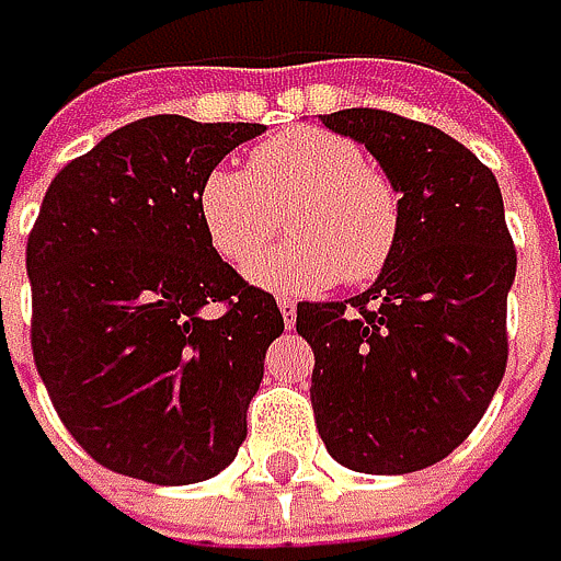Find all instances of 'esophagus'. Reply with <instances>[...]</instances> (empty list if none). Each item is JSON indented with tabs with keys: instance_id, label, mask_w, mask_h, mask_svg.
Returning a JSON list of instances; mask_svg holds the SVG:
<instances>
[{
	"instance_id": "34e87169",
	"label": "esophagus",
	"mask_w": 561,
	"mask_h": 561,
	"mask_svg": "<svg viewBox=\"0 0 561 561\" xmlns=\"http://www.w3.org/2000/svg\"><path fill=\"white\" fill-rule=\"evenodd\" d=\"M278 312H283V322L293 329L296 325V302L293 299H278Z\"/></svg>"
}]
</instances>
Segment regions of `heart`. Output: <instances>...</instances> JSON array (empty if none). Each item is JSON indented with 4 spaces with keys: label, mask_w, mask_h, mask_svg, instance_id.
Instances as JSON below:
<instances>
[{
    "label": "heart",
    "mask_w": 561,
    "mask_h": 561,
    "mask_svg": "<svg viewBox=\"0 0 561 561\" xmlns=\"http://www.w3.org/2000/svg\"><path fill=\"white\" fill-rule=\"evenodd\" d=\"M286 205L297 236L249 265V275L268 289H316L335 275L363 286L386 268L399 242L402 206L389 175L369 165L355 139L319 126L259 142L249 152V172L213 165L195 192L209 245L232 265L267 241Z\"/></svg>",
    "instance_id": "heart-1"
}]
</instances>
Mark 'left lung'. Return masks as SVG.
<instances>
[{"mask_svg": "<svg viewBox=\"0 0 561 561\" xmlns=\"http://www.w3.org/2000/svg\"><path fill=\"white\" fill-rule=\"evenodd\" d=\"M322 126L379 159L402 219L373 289L296 309L316 352V425L345 469L419 472L466 443L505 373L515 245L502 192L462 142L415 118L342 108Z\"/></svg>", "mask_w": 561, "mask_h": 561, "instance_id": "obj_1", "label": "left lung"}]
</instances>
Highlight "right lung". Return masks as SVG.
<instances>
[{
	"mask_svg": "<svg viewBox=\"0 0 561 561\" xmlns=\"http://www.w3.org/2000/svg\"><path fill=\"white\" fill-rule=\"evenodd\" d=\"M262 129L139 118L53 179L28 232L35 369L76 443L118 476L203 482L245 438L286 322L209 245L195 192Z\"/></svg>",
	"mask_w": 561,
	"mask_h": 561,
	"instance_id": "right-lung-1",
	"label": "right lung"
}]
</instances>
